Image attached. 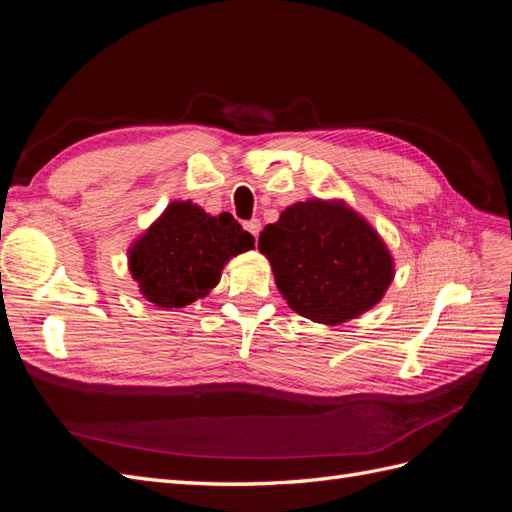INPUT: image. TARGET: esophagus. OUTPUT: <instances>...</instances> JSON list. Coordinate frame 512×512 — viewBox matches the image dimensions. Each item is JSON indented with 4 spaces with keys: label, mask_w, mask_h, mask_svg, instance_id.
Wrapping results in <instances>:
<instances>
[{
    "label": "esophagus",
    "mask_w": 512,
    "mask_h": 512,
    "mask_svg": "<svg viewBox=\"0 0 512 512\" xmlns=\"http://www.w3.org/2000/svg\"><path fill=\"white\" fill-rule=\"evenodd\" d=\"M245 230L250 232L252 237H258V232H260V220H250V222H245Z\"/></svg>",
    "instance_id": "1"
}]
</instances>
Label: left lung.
Segmentation results:
<instances>
[{
	"mask_svg": "<svg viewBox=\"0 0 512 512\" xmlns=\"http://www.w3.org/2000/svg\"><path fill=\"white\" fill-rule=\"evenodd\" d=\"M275 284L294 312L339 324L374 307L393 280V258L361 215L307 200L282 211L258 237Z\"/></svg>",
	"mask_w": 512,
	"mask_h": 512,
	"instance_id": "left-lung-1",
	"label": "left lung"
}]
</instances>
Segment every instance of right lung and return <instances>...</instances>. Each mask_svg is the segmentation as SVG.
Here are the masks:
<instances>
[{"label": "right lung", "instance_id": "obj_1", "mask_svg": "<svg viewBox=\"0 0 512 512\" xmlns=\"http://www.w3.org/2000/svg\"><path fill=\"white\" fill-rule=\"evenodd\" d=\"M254 247L230 213L207 215L188 203H170L130 250V271L145 299L158 307H185L218 286L226 262Z\"/></svg>", "mask_w": 512, "mask_h": 512}]
</instances>
